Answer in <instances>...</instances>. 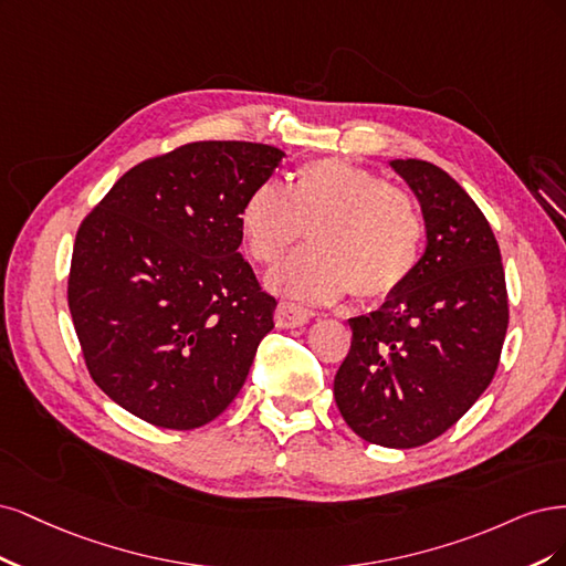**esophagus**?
Returning <instances> with one entry per match:
<instances>
[{"label":"esophagus","mask_w":566,"mask_h":566,"mask_svg":"<svg viewBox=\"0 0 566 566\" xmlns=\"http://www.w3.org/2000/svg\"><path fill=\"white\" fill-rule=\"evenodd\" d=\"M310 319H313V313H310L307 307L296 305V303L282 301L275 310V322H277L280 329H296V326H303Z\"/></svg>","instance_id":"obj_1"}]
</instances>
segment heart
<instances>
[{"label":"heart","mask_w":566,"mask_h":566,"mask_svg":"<svg viewBox=\"0 0 566 566\" xmlns=\"http://www.w3.org/2000/svg\"><path fill=\"white\" fill-rule=\"evenodd\" d=\"M249 256L277 263L307 230L310 247L277 265L268 286L280 296L334 303L353 289L386 298L421 259L423 221L413 199L378 174L338 157L307 161L280 188H253L237 213Z\"/></svg>","instance_id":"obj_1"}]
</instances>
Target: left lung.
Returning a JSON list of instances; mask_svg holds the SVG:
<instances>
[{"mask_svg":"<svg viewBox=\"0 0 566 566\" xmlns=\"http://www.w3.org/2000/svg\"><path fill=\"white\" fill-rule=\"evenodd\" d=\"M416 195L428 244L411 277L348 319L334 378L340 416L361 440L413 449L447 432L496 374L507 332L501 249L480 207L423 159H390Z\"/></svg>","mask_w":566,"mask_h":566,"instance_id":"obj_1","label":"left lung"}]
</instances>
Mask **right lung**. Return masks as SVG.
Wrapping results in <instances>:
<instances>
[{"instance_id":"obj_1","label":"right lung","mask_w":566,"mask_h":566,"mask_svg":"<svg viewBox=\"0 0 566 566\" xmlns=\"http://www.w3.org/2000/svg\"><path fill=\"white\" fill-rule=\"evenodd\" d=\"M284 153L199 140L126 171L77 232L70 315L96 386L157 428L192 430L242 390L277 301L242 259L237 213Z\"/></svg>"}]
</instances>
